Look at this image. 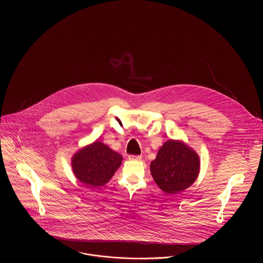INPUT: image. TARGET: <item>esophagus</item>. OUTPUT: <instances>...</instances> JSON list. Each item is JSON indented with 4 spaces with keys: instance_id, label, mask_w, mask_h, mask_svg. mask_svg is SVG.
I'll list each match as a JSON object with an SVG mask.
<instances>
[{
    "instance_id": "esophagus-1",
    "label": "esophagus",
    "mask_w": 263,
    "mask_h": 263,
    "mask_svg": "<svg viewBox=\"0 0 263 263\" xmlns=\"http://www.w3.org/2000/svg\"><path fill=\"white\" fill-rule=\"evenodd\" d=\"M128 159L130 161H141L142 157L141 156H135V155H130V156H128Z\"/></svg>"
}]
</instances>
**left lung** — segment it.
Masks as SVG:
<instances>
[{"label": "left lung", "mask_w": 263, "mask_h": 263, "mask_svg": "<svg viewBox=\"0 0 263 263\" xmlns=\"http://www.w3.org/2000/svg\"><path fill=\"white\" fill-rule=\"evenodd\" d=\"M151 174L166 194H176L196 180L200 162L197 153L181 141L168 140L151 163Z\"/></svg>", "instance_id": "obj_1"}]
</instances>
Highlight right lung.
Listing matches in <instances>:
<instances>
[{
	"mask_svg": "<svg viewBox=\"0 0 263 263\" xmlns=\"http://www.w3.org/2000/svg\"><path fill=\"white\" fill-rule=\"evenodd\" d=\"M122 156L96 141L77 152L72 158L76 177L86 186H102L109 181L122 163Z\"/></svg>",
	"mask_w": 263,
	"mask_h": 263,
	"instance_id": "obj_1",
	"label": "right lung"
}]
</instances>
